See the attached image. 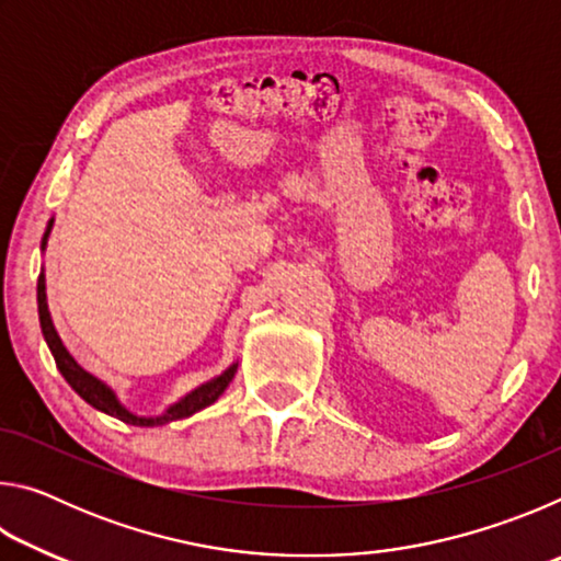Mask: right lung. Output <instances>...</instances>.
Here are the masks:
<instances>
[{
    "label": "right lung",
    "mask_w": 561,
    "mask_h": 561,
    "mask_svg": "<svg viewBox=\"0 0 561 561\" xmlns=\"http://www.w3.org/2000/svg\"><path fill=\"white\" fill-rule=\"evenodd\" d=\"M51 225H54V220H49V225H46V232L42 237V250H46V240H49V234H51ZM36 304H39V324H42V334L46 339V346H49L51 356L56 360V368H59L61 376L66 378V383H69L73 391L79 393L89 405L96 408V411L118 417V421H123V423L153 428V425H165L170 421H180V417H190L193 413L203 411V408L213 405L217 398L225 393V388L230 386V381L237 374V364H232L230 368H225L220 376L210 378V381L197 386L195 391H190L185 398H180V401L170 405L165 413H160V415H136L118 401L116 393H113L111 388L101 381V378L91 376L87 368H81L79 364H76V358L69 354V351H66L61 336L56 334V329H54V321H51V314H49V304H46L44 272L39 274V282H36Z\"/></svg>",
    "instance_id": "right-lung-1"
}]
</instances>
